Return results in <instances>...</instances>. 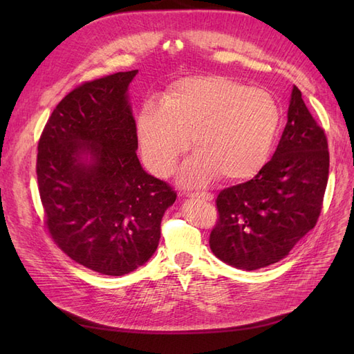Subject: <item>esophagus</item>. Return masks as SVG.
Segmentation results:
<instances>
[{
	"label": "esophagus",
	"instance_id": "esophagus-1",
	"mask_svg": "<svg viewBox=\"0 0 354 354\" xmlns=\"http://www.w3.org/2000/svg\"><path fill=\"white\" fill-rule=\"evenodd\" d=\"M192 198H195L198 201H212L214 196L209 194H196V195H192Z\"/></svg>",
	"mask_w": 354,
	"mask_h": 354
}]
</instances>
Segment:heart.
<instances>
[{
  "label": "heart",
  "mask_w": 354,
  "mask_h": 354,
  "mask_svg": "<svg viewBox=\"0 0 354 354\" xmlns=\"http://www.w3.org/2000/svg\"><path fill=\"white\" fill-rule=\"evenodd\" d=\"M281 108L270 93L223 77L178 80L164 103L146 102L137 116V140L145 165L167 177L189 147L178 181L203 187L218 176L242 181L257 176L270 158Z\"/></svg>",
  "instance_id": "b5f03b06"
}]
</instances>
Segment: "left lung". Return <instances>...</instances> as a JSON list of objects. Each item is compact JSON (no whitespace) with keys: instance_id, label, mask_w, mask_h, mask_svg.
I'll use <instances>...</instances> for the list:
<instances>
[{"instance_id":"left-lung-1","label":"left lung","mask_w":354,"mask_h":354,"mask_svg":"<svg viewBox=\"0 0 354 354\" xmlns=\"http://www.w3.org/2000/svg\"><path fill=\"white\" fill-rule=\"evenodd\" d=\"M326 136L295 85L270 162L252 180L220 192L214 255L241 270L281 261L315 227L328 183Z\"/></svg>"}]
</instances>
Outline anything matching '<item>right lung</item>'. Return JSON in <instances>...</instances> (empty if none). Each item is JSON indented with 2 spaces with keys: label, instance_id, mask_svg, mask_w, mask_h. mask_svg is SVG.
<instances>
[{
  "label": "right lung",
  "instance_id": "add662e5",
  "mask_svg": "<svg viewBox=\"0 0 354 354\" xmlns=\"http://www.w3.org/2000/svg\"><path fill=\"white\" fill-rule=\"evenodd\" d=\"M136 71L85 82L48 118L38 143L37 178L46 224L73 261L124 276L155 254L174 190L137 158L128 94Z\"/></svg>",
  "mask_w": 354,
  "mask_h": 354
}]
</instances>
